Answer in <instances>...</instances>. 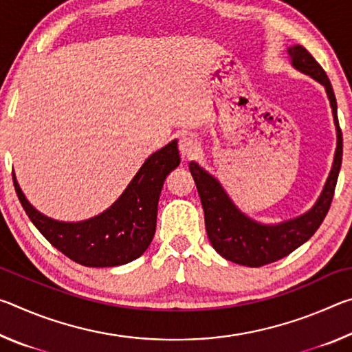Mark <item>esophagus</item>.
I'll return each instance as SVG.
<instances>
[{
	"label": "esophagus",
	"instance_id": "esophagus-1",
	"mask_svg": "<svg viewBox=\"0 0 352 352\" xmlns=\"http://www.w3.org/2000/svg\"><path fill=\"white\" fill-rule=\"evenodd\" d=\"M178 148H180L183 158H194L200 152V144L192 136H182L178 141Z\"/></svg>",
	"mask_w": 352,
	"mask_h": 352
}]
</instances>
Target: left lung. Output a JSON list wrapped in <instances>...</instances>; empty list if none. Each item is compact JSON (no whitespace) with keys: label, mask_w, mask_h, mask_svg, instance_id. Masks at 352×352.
Returning <instances> with one entry per match:
<instances>
[{"label":"left lung","mask_w":352,"mask_h":352,"mask_svg":"<svg viewBox=\"0 0 352 352\" xmlns=\"http://www.w3.org/2000/svg\"><path fill=\"white\" fill-rule=\"evenodd\" d=\"M287 52L292 65L296 69L309 74L324 87L337 130V148L333 155L332 169L317 204L302 216L285 220V222L276 225L259 223L239 211V208L231 201L216 178L208 174L197 163H189V170L192 174L205 211L206 233L211 245L225 259L247 267H261L283 259L284 256L290 254L311 239L329 211L342 166L343 138L337 118V100L331 82L324 69L320 67V63L306 47L295 45L287 47Z\"/></svg>","instance_id":"8db88e82"}]
</instances>
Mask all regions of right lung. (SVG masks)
I'll list each match as a JSON object with an SVG mask.
<instances>
[{"label": "right lung", "mask_w": 352, "mask_h": 352, "mask_svg": "<svg viewBox=\"0 0 352 352\" xmlns=\"http://www.w3.org/2000/svg\"><path fill=\"white\" fill-rule=\"evenodd\" d=\"M180 164L177 141L152 153L109 210L82 222H58L35 210L14 186L29 219L58 252L85 267H116L146 252L157 228L158 199L166 177Z\"/></svg>", "instance_id": "1"}]
</instances>
